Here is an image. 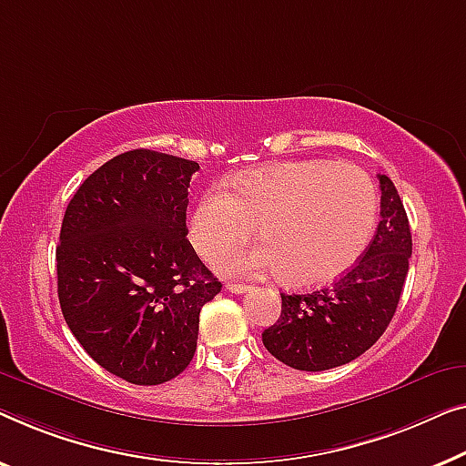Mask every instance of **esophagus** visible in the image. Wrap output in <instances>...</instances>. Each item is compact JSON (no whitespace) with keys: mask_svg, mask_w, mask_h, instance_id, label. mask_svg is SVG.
<instances>
[{"mask_svg":"<svg viewBox=\"0 0 466 466\" xmlns=\"http://www.w3.org/2000/svg\"><path fill=\"white\" fill-rule=\"evenodd\" d=\"M226 289L230 291V293H245V291H248V287L247 285H240V283H228Z\"/></svg>","mask_w":466,"mask_h":466,"instance_id":"34e87169","label":"esophagus"}]
</instances>
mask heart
<instances>
[{
    "label": "heart",
    "mask_w": 466,
    "mask_h": 466,
    "mask_svg": "<svg viewBox=\"0 0 466 466\" xmlns=\"http://www.w3.org/2000/svg\"><path fill=\"white\" fill-rule=\"evenodd\" d=\"M376 221L378 192L365 170L327 160L285 162L207 189L189 218V238L211 259L245 242L258 224L264 242L221 255V272H283L293 285H320L357 264Z\"/></svg>",
    "instance_id": "1"
}]
</instances>
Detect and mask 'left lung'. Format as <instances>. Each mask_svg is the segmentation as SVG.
<instances>
[{
  "instance_id": "1",
  "label": "left lung",
  "mask_w": 466,
  "mask_h": 466,
  "mask_svg": "<svg viewBox=\"0 0 466 466\" xmlns=\"http://www.w3.org/2000/svg\"><path fill=\"white\" fill-rule=\"evenodd\" d=\"M380 224L344 277L310 293H280V317L261 342L280 363L325 371L355 361L378 342L395 317L411 258V232L397 187L378 175Z\"/></svg>"
}]
</instances>
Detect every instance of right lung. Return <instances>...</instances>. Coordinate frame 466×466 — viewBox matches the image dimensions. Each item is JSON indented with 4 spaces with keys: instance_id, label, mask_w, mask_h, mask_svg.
<instances>
[{
    "instance_id": "1",
    "label": "right lung",
    "mask_w": 466,
    "mask_h": 466,
    "mask_svg": "<svg viewBox=\"0 0 466 466\" xmlns=\"http://www.w3.org/2000/svg\"><path fill=\"white\" fill-rule=\"evenodd\" d=\"M198 162L133 149L69 200L56 247L58 301L82 349L114 376L154 386L186 370L200 308L221 283L189 245L187 187Z\"/></svg>"
}]
</instances>
